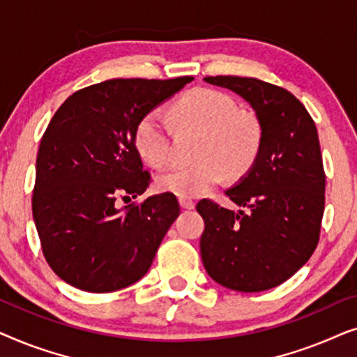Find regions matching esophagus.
Returning a JSON list of instances; mask_svg holds the SVG:
<instances>
[{
    "label": "esophagus",
    "instance_id": "1",
    "mask_svg": "<svg viewBox=\"0 0 357 357\" xmlns=\"http://www.w3.org/2000/svg\"><path fill=\"white\" fill-rule=\"evenodd\" d=\"M178 203H180V206H182L183 209H193V208H195V202H193L192 198L180 197V198H178Z\"/></svg>",
    "mask_w": 357,
    "mask_h": 357
}]
</instances>
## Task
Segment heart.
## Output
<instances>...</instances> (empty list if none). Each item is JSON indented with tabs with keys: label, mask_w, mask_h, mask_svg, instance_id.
<instances>
[{
	"label": "heart",
	"mask_w": 357,
	"mask_h": 357,
	"mask_svg": "<svg viewBox=\"0 0 357 357\" xmlns=\"http://www.w3.org/2000/svg\"><path fill=\"white\" fill-rule=\"evenodd\" d=\"M170 116L182 128L203 131L198 160L192 165H172L155 177L160 192L178 197H198L226 175H241L257 159L261 126L252 114L238 112L236 100L213 89H195L170 107ZM135 148L146 162L159 167L170 153V130L164 115L151 110L135 128Z\"/></svg>",
	"instance_id": "b5f03b06"
}]
</instances>
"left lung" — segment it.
<instances>
[{"instance_id": "8db88e82", "label": "left lung", "mask_w": 357, "mask_h": 357, "mask_svg": "<svg viewBox=\"0 0 357 357\" xmlns=\"http://www.w3.org/2000/svg\"><path fill=\"white\" fill-rule=\"evenodd\" d=\"M204 82L241 96L261 126L252 167L226 195L245 211L202 199L199 250L214 281L238 292L280 286L314 253L325 208L319 133L305 107L282 87L255 77L209 76Z\"/></svg>"}]
</instances>
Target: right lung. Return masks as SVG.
<instances>
[{
    "instance_id": "obj_1",
    "label": "right lung",
    "mask_w": 357,
    "mask_h": 357,
    "mask_svg": "<svg viewBox=\"0 0 357 357\" xmlns=\"http://www.w3.org/2000/svg\"><path fill=\"white\" fill-rule=\"evenodd\" d=\"M193 77L109 79L63 102L42 136L32 214L52 270L87 292L141 280L180 206L172 193L119 208L149 187L135 148L139 119Z\"/></svg>"
}]
</instances>
